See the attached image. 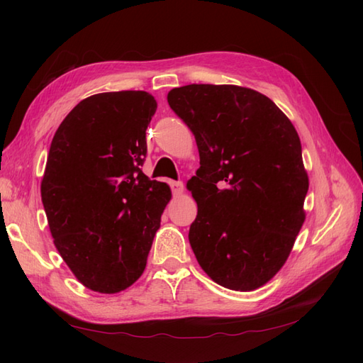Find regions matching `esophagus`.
I'll list each match as a JSON object with an SVG mask.
<instances>
[{"mask_svg":"<svg viewBox=\"0 0 363 363\" xmlns=\"http://www.w3.org/2000/svg\"><path fill=\"white\" fill-rule=\"evenodd\" d=\"M171 189L174 195H180L183 194L184 188H183V183L182 182H171Z\"/></svg>","mask_w":363,"mask_h":363,"instance_id":"esophagus-1","label":"esophagus"}]
</instances>
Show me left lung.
<instances>
[{"label":"left lung","mask_w":363,"mask_h":363,"mask_svg":"<svg viewBox=\"0 0 363 363\" xmlns=\"http://www.w3.org/2000/svg\"><path fill=\"white\" fill-rule=\"evenodd\" d=\"M168 104L195 136L200 168L188 182L199 206L189 242L215 283L252 291L286 262L304 223L309 179L288 116L263 94L188 84Z\"/></svg>","instance_id":"8db88e82"}]
</instances>
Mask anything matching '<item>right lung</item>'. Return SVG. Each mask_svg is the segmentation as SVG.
Masks as SVG:
<instances>
[{
	"mask_svg": "<svg viewBox=\"0 0 363 363\" xmlns=\"http://www.w3.org/2000/svg\"><path fill=\"white\" fill-rule=\"evenodd\" d=\"M156 108L144 91L96 94L51 140L40 183L50 232L77 280L95 292H121L142 276L171 200L169 186L140 169Z\"/></svg>",
	"mask_w": 363,
	"mask_h": 363,
	"instance_id": "1",
	"label": "right lung"
}]
</instances>
